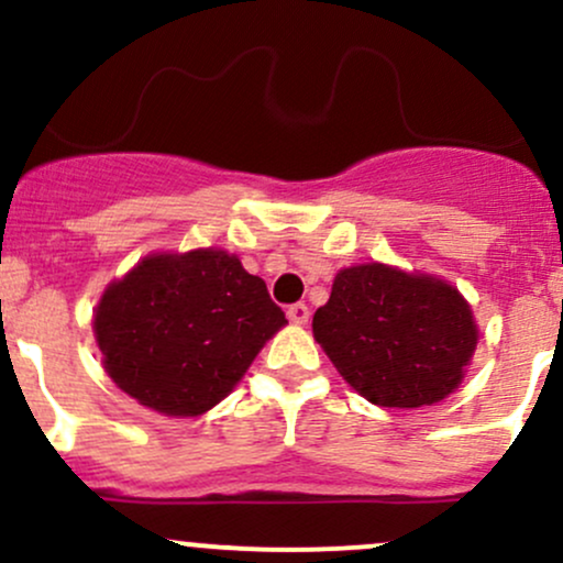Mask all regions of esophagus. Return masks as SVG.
Returning <instances> with one entry per match:
<instances>
[{
  "label": "esophagus",
  "instance_id": "34e87169",
  "mask_svg": "<svg viewBox=\"0 0 563 563\" xmlns=\"http://www.w3.org/2000/svg\"><path fill=\"white\" fill-rule=\"evenodd\" d=\"M288 320L296 325H305L307 320H310V307H307L305 301H296V305L288 307Z\"/></svg>",
  "mask_w": 563,
  "mask_h": 563
}]
</instances>
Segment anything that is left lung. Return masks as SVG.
<instances>
[{
    "instance_id": "1",
    "label": "left lung",
    "mask_w": 563,
    "mask_h": 563,
    "mask_svg": "<svg viewBox=\"0 0 563 563\" xmlns=\"http://www.w3.org/2000/svg\"><path fill=\"white\" fill-rule=\"evenodd\" d=\"M312 333L339 374L385 409L454 393L478 342L471 307L452 286L385 264L339 272Z\"/></svg>"
}]
</instances>
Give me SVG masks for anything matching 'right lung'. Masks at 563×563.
<instances>
[{
	"label": "right lung",
	"instance_id": "1",
	"mask_svg": "<svg viewBox=\"0 0 563 563\" xmlns=\"http://www.w3.org/2000/svg\"><path fill=\"white\" fill-rule=\"evenodd\" d=\"M286 312L238 256H150L96 310L103 366L120 390L168 417H197L232 393Z\"/></svg>",
	"mask_w": 563,
	"mask_h": 563
}]
</instances>
